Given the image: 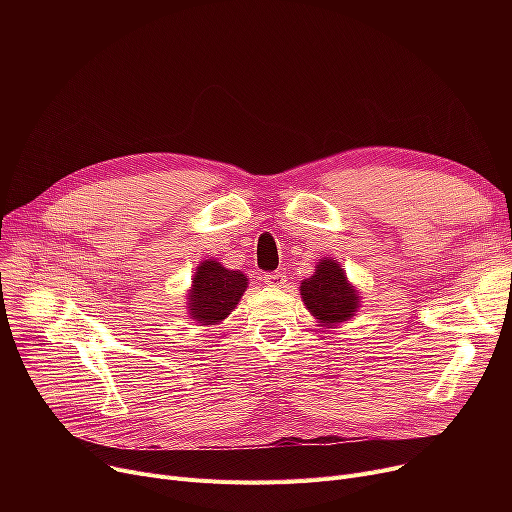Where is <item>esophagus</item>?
Here are the masks:
<instances>
[{
	"instance_id": "obj_1",
	"label": "esophagus",
	"mask_w": 512,
	"mask_h": 512,
	"mask_svg": "<svg viewBox=\"0 0 512 512\" xmlns=\"http://www.w3.org/2000/svg\"><path fill=\"white\" fill-rule=\"evenodd\" d=\"M263 282L267 286H274V288H282L286 284V274L284 272H270L263 276Z\"/></svg>"
}]
</instances>
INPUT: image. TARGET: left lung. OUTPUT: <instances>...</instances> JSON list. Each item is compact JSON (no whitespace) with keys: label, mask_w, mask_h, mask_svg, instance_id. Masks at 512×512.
Here are the masks:
<instances>
[{"label":"left lung","mask_w":512,"mask_h":512,"mask_svg":"<svg viewBox=\"0 0 512 512\" xmlns=\"http://www.w3.org/2000/svg\"><path fill=\"white\" fill-rule=\"evenodd\" d=\"M301 297L319 326H338L351 319L359 309L361 297L357 288L346 280L342 265L324 257L311 278L301 282Z\"/></svg>","instance_id":"left-lung-1"}]
</instances>
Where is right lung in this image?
Here are the masks:
<instances>
[{
  "instance_id": "add662e5",
  "label": "right lung",
  "mask_w": 512,
  "mask_h": 512,
  "mask_svg": "<svg viewBox=\"0 0 512 512\" xmlns=\"http://www.w3.org/2000/svg\"><path fill=\"white\" fill-rule=\"evenodd\" d=\"M249 278L224 267L220 261H203L188 290V315L201 326H215L226 319L245 294Z\"/></svg>"
}]
</instances>
